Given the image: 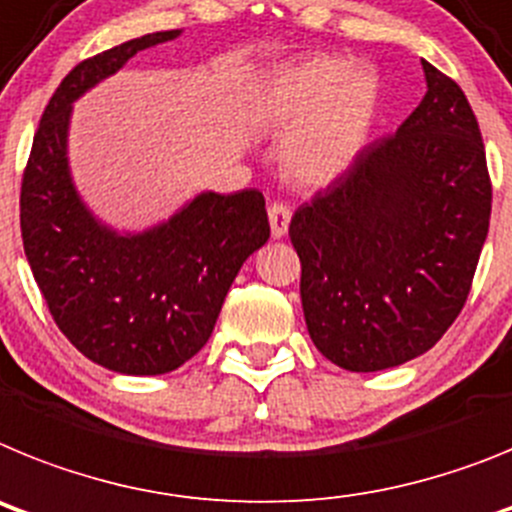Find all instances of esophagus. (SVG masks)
I'll list each match as a JSON object with an SVG mask.
<instances>
[{"mask_svg": "<svg viewBox=\"0 0 512 512\" xmlns=\"http://www.w3.org/2000/svg\"><path fill=\"white\" fill-rule=\"evenodd\" d=\"M268 219H270V231H273L275 239H281L288 231V224H291V208L286 203L275 201L268 206Z\"/></svg>", "mask_w": 512, "mask_h": 512, "instance_id": "esophagus-1", "label": "esophagus"}]
</instances>
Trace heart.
I'll list each match as a JSON object with an SVG mask.
<instances>
[{
	"label": "heart",
	"instance_id": "1",
	"mask_svg": "<svg viewBox=\"0 0 512 512\" xmlns=\"http://www.w3.org/2000/svg\"><path fill=\"white\" fill-rule=\"evenodd\" d=\"M379 100V84L363 66L319 56L281 71L262 100V115L296 131L283 149L293 180L327 185L361 154Z\"/></svg>",
	"mask_w": 512,
	"mask_h": 512
}]
</instances>
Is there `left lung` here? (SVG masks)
Masks as SVG:
<instances>
[{
	"label": "left lung",
	"instance_id": "1",
	"mask_svg": "<svg viewBox=\"0 0 512 512\" xmlns=\"http://www.w3.org/2000/svg\"><path fill=\"white\" fill-rule=\"evenodd\" d=\"M428 92L397 133L293 213L301 304L319 353L384 371L441 340L471 291L492 182L461 87L422 61Z\"/></svg>",
	"mask_w": 512,
	"mask_h": 512
}]
</instances>
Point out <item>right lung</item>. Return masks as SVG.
Listing matches in <instances>:
<instances>
[{
  "label": "right lung",
  "mask_w": 512,
  "mask_h": 512,
  "mask_svg": "<svg viewBox=\"0 0 512 512\" xmlns=\"http://www.w3.org/2000/svg\"><path fill=\"white\" fill-rule=\"evenodd\" d=\"M177 33L141 35L79 61L48 100L22 172V247L53 322L90 361L131 376L190 361L211 337L242 262L270 237L260 190L203 193L167 224L118 237L92 219L71 185V102Z\"/></svg>",
  "instance_id": "obj_1"
}]
</instances>
